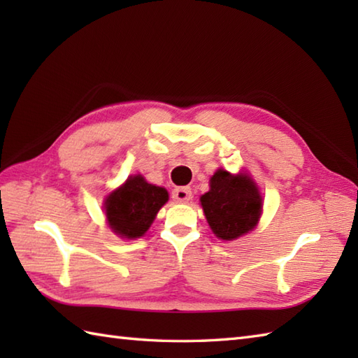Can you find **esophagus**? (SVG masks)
<instances>
[{
	"label": "esophagus",
	"instance_id": "34e87169",
	"mask_svg": "<svg viewBox=\"0 0 358 358\" xmlns=\"http://www.w3.org/2000/svg\"><path fill=\"white\" fill-rule=\"evenodd\" d=\"M172 199L178 203H187L192 200V191L191 187H177L172 191Z\"/></svg>",
	"mask_w": 358,
	"mask_h": 358
}]
</instances>
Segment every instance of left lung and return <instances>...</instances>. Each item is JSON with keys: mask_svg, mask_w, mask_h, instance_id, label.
<instances>
[{"mask_svg": "<svg viewBox=\"0 0 358 358\" xmlns=\"http://www.w3.org/2000/svg\"><path fill=\"white\" fill-rule=\"evenodd\" d=\"M200 201L212 232L224 241L252 231L263 209L254 180L246 173L232 175L224 169L212 175L209 192L201 195Z\"/></svg>", "mask_w": 358, "mask_h": 358, "instance_id": "obj_1", "label": "left lung"}]
</instances>
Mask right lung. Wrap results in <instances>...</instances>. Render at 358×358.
I'll return each mask as SVG.
<instances>
[{
  "label": "right lung",
  "mask_w": 358,
  "mask_h": 358,
  "mask_svg": "<svg viewBox=\"0 0 358 358\" xmlns=\"http://www.w3.org/2000/svg\"><path fill=\"white\" fill-rule=\"evenodd\" d=\"M167 200L169 194L164 187L148 183L141 175H134L106 199L108 224L121 238H140L154 223L158 210Z\"/></svg>",
  "instance_id": "right-lung-1"
}]
</instances>
